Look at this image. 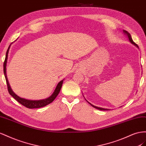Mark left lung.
I'll return each mask as SVG.
<instances>
[{
	"instance_id": "left-lung-1",
	"label": "left lung",
	"mask_w": 146,
	"mask_h": 146,
	"mask_svg": "<svg viewBox=\"0 0 146 146\" xmlns=\"http://www.w3.org/2000/svg\"><path fill=\"white\" fill-rule=\"evenodd\" d=\"M123 32L125 33V34L127 35V36H128V38H129V40H130V42L131 43H133V44H134L135 45H136V46H138V45H137L134 41H133V40H132V38H131V35L130 34V33H128L127 31H123ZM90 105H91V106H92L93 107H94L95 108H96V109H97V110H103V111H106V110H108V109H105V108H99V107H97V106H94V105H92L91 103H89Z\"/></svg>"
}]
</instances>
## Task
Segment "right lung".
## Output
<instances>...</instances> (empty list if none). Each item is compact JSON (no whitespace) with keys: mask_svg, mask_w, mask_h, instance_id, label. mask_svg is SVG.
Returning <instances> with one entry per match:
<instances>
[{"mask_svg":"<svg viewBox=\"0 0 146 146\" xmlns=\"http://www.w3.org/2000/svg\"><path fill=\"white\" fill-rule=\"evenodd\" d=\"M10 46V45L9 46V47H8L7 49L5 61L3 62V73H4V75H5V77L7 88H8V90L9 94L20 104H21L22 105L24 106L25 107H26L27 108H30V109L43 107L49 105V104L51 103V102H52L54 100V99L56 98L58 94H59V92L62 88V84H63L64 80H62L59 82V84H58L57 86H56V88L55 89V90L53 92V94L51 95V96H50L48 98H46L44 100H26V99H24L18 97L17 95H16L12 91L11 87L9 85V83H8V79L7 77V74H6V65H7V57H8V51H9Z\"/></svg>","mask_w":146,"mask_h":146,"instance_id":"obj_1","label":"right lung"}]
</instances>
